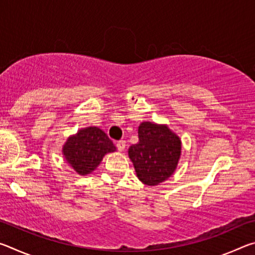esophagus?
Masks as SVG:
<instances>
[{
  "mask_svg": "<svg viewBox=\"0 0 255 255\" xmlns=\"http://www.w3.org/2000/svg\"><path fill=\"white\" fill-rule=\"evenodd\" d=\"M125 147H126V141H125V140L117 141V148L120 150V152H123Z\"/></svg>",
  "mask_w": 255,
  "mask_h": 255,
  "instance_id": "1",
  "label": "esophagus"
}]
</instances>
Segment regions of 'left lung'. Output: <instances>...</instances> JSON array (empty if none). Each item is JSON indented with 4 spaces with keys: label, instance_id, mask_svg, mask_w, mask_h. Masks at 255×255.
Masks as SVG:
<instances>
[{
    "label": "left lung",
    "instance_id": "obj_1",
    "mask_svg": "<svg viewBox=\"0 0 255 255\" xmlns=\"http://www.w3.org/2000/svg\"><path fill=\"white\" fill-rule=\"evenodd\" d=\"M137 144L128 149L137 178L156 185L174 173L181 156V140L166 125L144 122L138 127Z\"/></svg>",
    "mask_w": 255,
    "mask_h": 255
}]
</instances>
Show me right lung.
I'll return each instance as SVG.
<instances>
[{
	"instance_id": "right-lung-1",
	"label": "right lung",
	"mask_w": 255,
	"mask_h": 255,
	"mask_svg": "<svg viewBox=\"0 0 255 255\" xmlns=\"http://www.w3.org/2000/svg\"><path fill=\"white\" fill-rule=\"evenodd\" d=\"M116 150V146L102 129L86 127L67 138L63 146L66 162L77 174L92 173L101 163L103 156Z\"/></svg>"
}]
</instances>
